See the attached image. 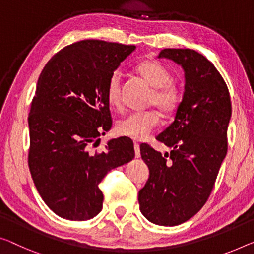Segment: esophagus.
I'll return each mask as SVG.
<instances>
[{
    "label": "esophagus",
    "mask_w": 254,
    "mask_h": 254,
    "mask_svg": "<svg viewBox=\"0 0 254 254\" xmlns=\"http://www.w3.org/2000/svg\"><path fill=\"white\" fill-rule=\"evenodd\" d=\"M134 151H135V157H140V145L138 142H134Z\"/></svg>",
    "instance_id": "obj_1"
}]
</instances>
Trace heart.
Returning a JSON list of instances; mask_svg holds the SVG:
<instances>
[{
    "label": "heart",
    "mask_w": 254,
    "mask_h": 254,
    "mask_svg": "<svg viewBox=\"0 0 254 254\" xmlns=\"http://www.w3.org/2000/svg\"><path fill=\"white\" fill-rule=\"evenodd\" d=\"M135 71L147 84L153 88L148 105L156 106L163 115L175 113L183 100V92L176 83L168 68L155 60H143L135 66ZM106 98L114 108L122 104V78L119 71L112 73L106 86ZM160 124V114L156 111L137 112L123 117L116 124V130L124 137L142 140Z\"/></svg>",
    "instance_id": "obj_1"
}]
</instances>
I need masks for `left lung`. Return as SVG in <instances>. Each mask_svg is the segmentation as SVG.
I'll use <instances>...</instances> for the list:
<instances>
[{
	"label": "left lung",
	"instance_id": "left-lung-1",
	"mask_svg": "<svg viewBox=\"0 0 254 254\" xmlns=\"http://www.w3.org/2000/svg\"><path fill=\"white\" fill-rule=\"evenodd\" d=\"M158 58L183 67L186 83L175 121L156 137L171 151L162 155L147 143L140 145L149 178L138 200L150 222L177 226L194 217L210 197L228 149L232 104L224 78L203 55L163 49Z\"/></svg>",
	"mask_w": 254,
	"mask_h": 254
}]
</instances>
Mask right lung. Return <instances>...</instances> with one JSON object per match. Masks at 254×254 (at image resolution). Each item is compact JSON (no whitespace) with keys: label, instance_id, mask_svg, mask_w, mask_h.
I'll return each instance as SVG.
<instances>
[{"label":"right lung","instance_id":"1","mask_svg":"<svg viewBox=\"0 0 254 254\" xmlns=\"http://www.w3.org/2000/svg\"><path fill=\"white\" fill-rule=\"evenodd\" d=\"M134 49L79 41L57 52L37 81L28 115L29 171L44 203L67 220L96 217L103 209L101 180L135 155L126 137L94 150L113 123L107 81Z\"/></svg>","mask_w":254,"mask_h":254}]
</instances>
